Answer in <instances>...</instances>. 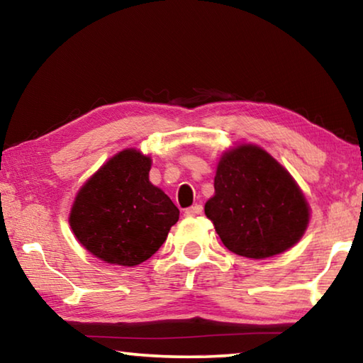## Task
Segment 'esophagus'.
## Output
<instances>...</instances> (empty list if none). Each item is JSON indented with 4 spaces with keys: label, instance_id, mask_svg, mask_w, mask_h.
<instances>
[{
    "label": "esophagus",
    "instance_id": "1",
    "mask_svg": "<svg viewBox=\"0 0 363 363\" xmlns=\"http://www.w3.org/2000/svg\"><path fill=\"white\" fill-rule=\"evenodd\" d=\"M201 210H203V208H201V205H194V206H190V208H187L186 210V216H199V214H201Z\"/></svg>",
    "mask_w": 363,
    "mask_h": 363
}]
</instances>
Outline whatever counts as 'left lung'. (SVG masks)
Returning a JSON list of instances; mask_svg holds the SVG:
<instances>
[{
  "label": "left lung",
  "mask_w": 363,
  "mask_h": 363,
  "mask_svg": "<svg viewBox=\"0 0 363 363\" xmlns=\"http://www.w3.org/2000/svg\"><path fill=\"white\" fill-rule=\"evenodd\" d=\"M205 214L227 250L253 259L291 248L309 223V206L296 182L256 145L224 153Z\"/></svg>",
  "instance_id": "8db88e82"
}]
</instances>
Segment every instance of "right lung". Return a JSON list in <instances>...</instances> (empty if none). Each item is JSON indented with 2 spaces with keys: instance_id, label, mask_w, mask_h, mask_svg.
Returning a JSON list of instances; mask_svg holds the SVG:
<instances>
[{
  "instance_id": "obj_1",
  "label": "right lung",
  "mask_w": 363,
  "mask_h": 363,
  "mask_svg": "<svg viewBox=\"0 0 363 363\" xmlns=\"http://www.w3.org/2000/svg\"><path fill=\"white\" fill-rule=\"evenodd\" d=\"M150 158L123 150L79 189L70 213L78 242L99 259L138 266L167 240L179 210L149 181Z\"/></svg>"
}]
</instances>
